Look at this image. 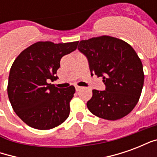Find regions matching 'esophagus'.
<instances>
[{"instance_id": "obj_1", "label": "esophagus", "mask_w": 157, "mask_h": 157, "mask_svg": "<svg viewBox=\"0 0 157 157\" xmlns=\"http://www.w3.org/2000/svg\"><path fill=\"white\" fill-rule=\"evenodd\" d=\"M82 89V86H77V85L75 86V90H76L77 92H78V91H81Z\"/></svg>"}]
</instances>
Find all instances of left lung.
<instances>
[{
  "mask_svg": "<svg viewBox=\"0 0 157 157\" xmlns=\"http://www.w3.org/2000/svg\"><path fill=\"white\" fill-rule=\"evenodd\" d=\"M78 49L88 59L92 75L102 76L106 86L105 91L92 90L86 103L89 111L113 121L128 115L139 102L145 77L135 49L124 40L107 35L82 40Z\"/></svg>",
  "mask_w": 157,
  "mask_h": 157,
  "instance_id": "left-lung-1",
  "label": "left lung"
}]
</instances>
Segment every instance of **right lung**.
I'll return each instance as SVG.
<instances>
[{
	"instance_id": "add662e5",
	"label": "right lung",
	"mask_w": 157,
	"mask_h": 157,
	"mask_svg": "<svg viewBox=\"0 0 157 157\" xmlns=\"http://www.w3.org/2000/svg\"><path fill=\"white\" fill-rule=\"evenodd\" d=\"M78 41L37 42L16 58L10 70L7 94L13 110L26 124L46 130L69 117L75 86L59 89L48 82L58 78L55 74L60 59L75 50Z\"/></svg>"
}]
</instances>
